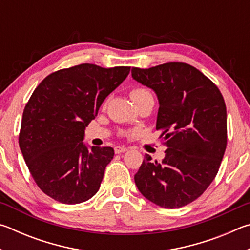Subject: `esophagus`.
Returning <instances> with one entry per match:
<instances>
[{
    "label": "esophagus",
    "mask_w": 250,
    "mask_h": 250,
    "mask_svg": "<svg viewBox=\"0 0 250 250\" xmlns=\"http://www.w3.org/2000/svg\"><path fill=\"white\" fill-rule=\"evenodd\" d=\"M126 150V147L125 146H116L115 147V152L117 154H120V153H124V152H125Z\"/></svg>",
    "instance_id": "obj_1"
}]
</instances>
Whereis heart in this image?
<instances>
[{"instance_id": "b5f03b06", "label": "heart", "mask_w": 250, "mask_h": 250, "mask_svg": "<svg viewBox=\"0 0 250 250\" xmlns=\"http://www.w3.org/2000/svg\"><path fill=\"white\" fill-rule=\"evenodd\" d=\"M149 95H151L150 91L146 90V88H143V87H134L130 90V97L134 104Z\"/></svg>"}]
</instances>
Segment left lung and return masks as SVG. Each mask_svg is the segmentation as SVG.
Masks as SVG:
<instances>
[{
  "label": "left lung",
  "mask_w": 250,
  "mask_h": 250,
  "mask_svg": "<svg viewBox=\"0 0 250 250\" xmlns=\"http://www.w3.org/2000/svg\"><path fill=\"white\" fill-rule=\"evenodd\" d=\"M131 73L158 96L156 130L167 147L160 163L146 155L135 184L164 208L188 205L206 191L221 167L227 146L225 101L216 84L185 62L133 67Z\"/></svg>",
  "instance_id": "obj_1"
}]
</instances>
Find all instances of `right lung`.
<instances>
[{"label":"right lung","mask_w":250,"mask_h":250,"mask_svg":"<svg viewBox=\"0 0 250 250\" xmlns=\"http://www.w3.org/2000/svg\"><path fill=\"white\" fill-rule=\"evenodd\" d=\"M129 73L126 66L80 64L54 71L35 88L24 108L19 143L32 177L46 195L79 204L98 192L115 150H88L84 128Z\"/></svg>","instance_id":"right-lung-1"}]
</instances>
